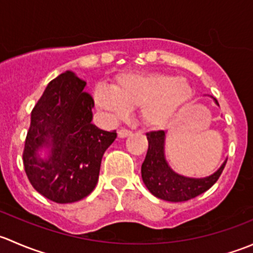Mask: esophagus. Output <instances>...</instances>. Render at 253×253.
Wrapping results in <instances>:
<instances>
[{
	"label": "esophagus",
	"mask_w": 253,
	"mask_h": 253,
	"mask_svg": "<svg viewBox=\"0 0 253 253\" xmlns=\"http://www.w3.org/2000/svg\"><path fill=\"white\" fill-rule=\"evenodd\" d=\"M117 134H119L120 138H126V137L131 136L132 131H129V129H126V128H122L117 132Z\"/></svg>",
	"instance_id": "1"
}]
</instances>
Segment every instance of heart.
Segmentation results:
<instances>
[{
	"instance_id": "b5f03b06",
	"label": "heart",
	"mask_w": 253,
	"mask_h": 253,
	"mask_svg": "<svg viewBox=\"0 0 253 253\" xmlns=\"http://www.w3.org/2000/svg\"><path fill=\"white\" fill-rule=\"evenodd\" d=\"M96 88L95 104L111 119H121L128 109L138 108L143 126L162 129L169 126L193 98V88L183 77L154 72L125 73L110 85Z\"/></svg>"
}]
</instances>
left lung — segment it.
I'll use <instances>...</instances> for the list:
<instances>
[{"mask_svg":"<svg viewBox=\"0 0 253 253\" xmlns=\"http://www.w3.org/2000/svg\"><path fill=\"white\" fill-rule=\"evenodd\" d=\"M214 103L219 105L218 100ZM165 136L167 132L154 131L147 133L148 152L142 164V178L152 195L169 202H185L206 192L218 181L223 172L226 160L214 174L206 177H187L175 172L165 158Z\"/></svg>","mask_w":253,"mask_h":253,"instance_id":"obj_1","label":"left lung"}]
</instances>
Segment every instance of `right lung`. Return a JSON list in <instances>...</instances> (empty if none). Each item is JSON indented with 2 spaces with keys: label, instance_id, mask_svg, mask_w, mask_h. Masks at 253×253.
<instances>
[{
  "label": "right lung",
  "instance_id": "obj_1",
  "mask_svg": "<svg viewBox=\"0 0 253 253\" xmlns=\"http://www.w3.org/2000/svg\"><path fill=\"white\" fill-rule=\"evenodd\" d=\"M71 71L47 84L32 111L23 152L33 187L56 203H73L93 192L105 150L116 139L91 124L94 100ZM47 149V158L39 152Z\"/></svg>",
  "mask_w": 253,
  "mask_h": 253
}]
</instances>
